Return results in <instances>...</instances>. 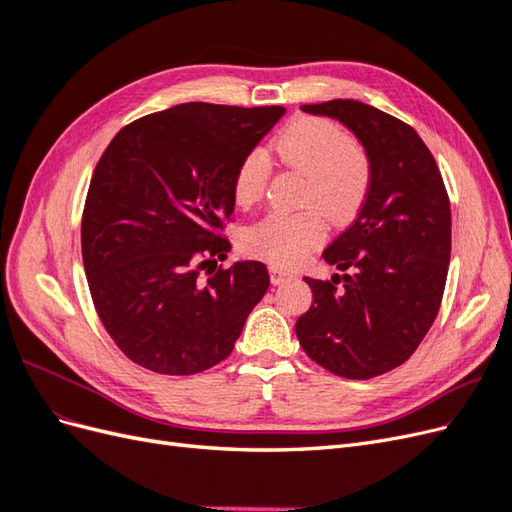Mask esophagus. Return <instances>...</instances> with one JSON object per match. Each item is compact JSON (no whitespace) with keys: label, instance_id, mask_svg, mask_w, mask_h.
<instances>
[{"label":"esophagus","instance_id":"34e87169","mask_svg":"<svg viewBox=\"0 0 512 512\" xmlns=\"http://www.w3.org/2000/svg\"><path fill=\"white\" fill-rule=\"evenodd\" d=\"M269 273H271V282H273L275 286H277V284H284V282H288V280H292V277H294L292 271L280 269V267H275V265L269 267Z\"/></svg>","mask_w":512,"mask_h":512}]
</instances>
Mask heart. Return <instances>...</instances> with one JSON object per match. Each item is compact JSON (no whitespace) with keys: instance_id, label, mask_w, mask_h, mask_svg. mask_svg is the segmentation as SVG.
<instances>
[{"instance_id":"heart-1","label":"heart","mask_w":512,"mask_h":512,"mask_svg":"<svg viewBox=\"0 0 512 512\" xmlns=\"http://www.w3.org/2000/svg\"><path fill=\"white\" fill-rule=\"evenodd\" d=\"M273 151L286 168L303 175L297 213L273 211L241 232L245 254L275 267H294L324 241V221L352 222L371 190V160L361 143L337 123L322 117H297L275 136ZM271 175L262 151L241 160L232 181L239 207H254L265 196Z\"/></svg>"}]
</instances>
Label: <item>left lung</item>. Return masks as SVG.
Masks as SVG:
<instances>
[{
  "label": "left lung",
  "mask_w": 512,
  "mask_h": 512,
  "mask_svg": "<svg viewBox=\"0 0 512 512\" xmlns=\"http://www.w3.org/2000/svg\"><path fill=\"white\" fill-rule=\"evenodd\" d=\"M342 121L371 160V190L322 258L344 277L305 282L312 307L297 320L309 359L348 380L406 363L438 316L451 260V203L440 168L416 130L356 100L303 104Z\"/></svg>",
  "instance_id": "left-lung-1"
}]
</instances>
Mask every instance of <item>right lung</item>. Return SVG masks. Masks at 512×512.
<instances>
[{"instance_id": "1", "label": "right lung", "mask_w": 512, "mask_h": 512, "mask_svg": "<svg viewBox=\"0 0 512 512\" xmlns=\"http://www.w3.org/2000/svg\"><path fill=\"white\" fill-rule=\"evenodd\" d=\"M284 106L188 102L123 126L96 164L81 245L96 312L130 361L192 376L224 361L269 288L258 260L218 267L237 166Z\"/></svg>"}]
</instances>
